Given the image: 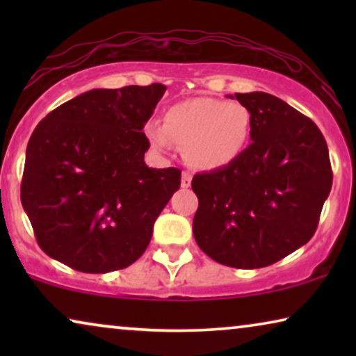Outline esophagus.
<instances>
[{
	"label": "esophagus",
	"mask_w": 356,
	"mask_h": 356,
	"mask_svg": "<svg viewBox=\"0 0 356 356\" xmlns=\"http://www.w3.org/2000/svg\"><path fill=\"white\" fill-rule=\"evenodd\" d=\"M191 181H193L191 173L183 172V175H181V188H189V186H191Z\"/></svg>",
	"instance_id": "1"
}]
</instances>
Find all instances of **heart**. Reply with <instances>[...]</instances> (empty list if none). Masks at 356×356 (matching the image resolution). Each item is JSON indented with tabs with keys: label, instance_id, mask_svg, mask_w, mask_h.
<instances>
[{
	"label": "heart",
	"instance_id": "1",
	"mask_svg": "<svg viewBox=\"0 0 356 356\" xmlns=\"http://www.w3.org/2000/svg\"><path fill=\"white\" fill-rule=\"evenodd\" d=\"M251 134L245 105L211 97L178 102L163 115V126H145L150 147L168 155L175 144L184 149L188 163L199 170L227 167L240 157Z\"/></svg>",
	"mask_w": 356,
	"mask_h": 356
}]
</instances>
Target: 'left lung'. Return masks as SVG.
<instances>
[{"instance_id":"8db88e82","label":"left lung","mask_w":356,"mask_h":356,"mask_svg":"<svg viewBox=\"0 0 356 356\" xmlns=\"http://www.w3.org/2000/svg\"><path fill=\"white\" fill-rule=\"evenodd\" d=\"M251 115V140L227 167L194 175L197 246L218 264L259 269L314 235L332 188L329 149L318 126L279 97L235 94Z\"/></svg>"}]
</instances>
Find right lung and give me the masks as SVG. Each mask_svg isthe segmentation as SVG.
<instances>
[{"label": "right lung", "instance_id": "obj_1", "mask_svg": "<svg viewBox=\"0 0 356 356\" xmlns=\"http://www.w3.org/2000/svg\"><path fill=\"white\" fill-rule=\"evenodd\" d=\"M163 84L94 89L50 111L29 139L21 201L38 246L87 274L144 254L181 170L149 168L143 133Z\"/></svg>", "mask_w": 356, "mask_h": 356}]
</instances>
